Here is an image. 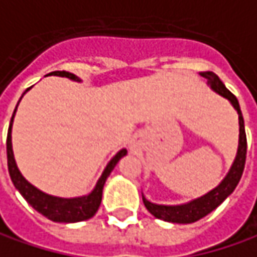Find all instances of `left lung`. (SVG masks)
Masks as SVG:
<instances>
[{"label":"left lung","instance_id":"left-lung-1","mask_svg":"<svg viewBox=\"0 0 257 257\" xmlns=\"http://www.w3.org/2000/svg\"><path fill=\"white\" fill-rule=\"evenodd\" d=\"M203 77H206L207 82L210 84V87L226 97L233 107L237 110L239 115V147H237V154L236 158L230 167V171L227 175L223 178V181L213 188L211 191H208L207 194L201 195L198 198H195L190 203L185 204H177V206H165V204H155L148 201L144 195H142V201L147 207V210L150 211L154 217L164 220V221H170V223H178V224H188V223H194L200 218L206 217L208 213H211L214 208H217L227 197H229L234 188L239 184L241 174L244 170V162H246V152H247V140H246V131H244V120L243 115L240 110V105L237 97L230 92L229 89L223 84V82L218 79V76L213 72H203Z\"/></svg>","mask_w":257,"mask_h":257}]
</instances>
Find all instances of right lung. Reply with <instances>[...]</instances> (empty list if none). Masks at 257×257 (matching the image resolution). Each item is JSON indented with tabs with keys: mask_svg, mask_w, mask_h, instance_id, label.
I'll list each match as a JSON object with an SVG mask.
<instances>
[{
	"mask_svg": "<svg viewBox=\"0 0 257 257\" xmlns=\"http://www.w3.org/2000/svg\"><path fill=\"white\" fill-rule=\"evenodd\" d=\"M49 74L53 76H62L67 77L76 82H80V79L69 72H51ZM31 87H28L26 92H28ZM26 92L23 96L26 95ZM23 96L20 97V100L23 99ZM18 100V103H20ZM17 103V106H18ZM17 106L14 109V113L10 122V128H8V135H7V160H8V173L11 177V181L14 183L16 188L20 191V194L23 195L30 206L34 210H37L40 214H43L44 217H47L51 221H57V223H76V221H83L87 218L93 217L97 211V208L100 206L102 201V193H103V185L106 183L109 174L112 173V170L115 168L117 161L126 155V150H120L116 155L109 161L106 168L103 170V173L100 175V178L97 180L95 188L92 190V193L82 197H74V198H63V197H54V195L46 194L43 191H40L39 188H36L33 184H30L27 180L23 177V174L20 173L16 160H14V152H13V144H11V129H13V122L14 116L17 112Z\"/></svg>",
	"mask_w": 257,
	"mask_h": 257,
	"instance_id": "add662e5",
	"label": "right lung"
}]
</instances>
